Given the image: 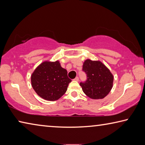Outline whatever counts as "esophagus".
Returning <instances> with one entry per match:
<instances>
[{"label": "esophagus", "mask_w": 145, "mask_h": 145, "mask_svg": "<svg viewBox=\"0 0 145 145\" xmlns=\"http://www.w3.org/2000/svg\"><path fill=\"white\" fill-rule=\"evenodd\" d=\"M73 80H75V81H77V82H78V80H79V78H78V77H75Z\"/></svg>", "instance_id": "34e87169"}]
</instances>
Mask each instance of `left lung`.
Instances as JSON below:
<instances>
[{"label":"left lung","instance_id":"obj_1","mask_svg":"<svg viewBox=\"0 0 145 145\" xmlns=\"http://www.w3.org/2000/svg\"><path fill=\"white\" fill-rule=\"evenodd\" d=\"M82 70L87 74V80L80 82L83 92L92 99H102L109 94L113 85V75L100 61L86 59Z\"/></svg>","mask_w":145,"mask_h":145}]
</instances>
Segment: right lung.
<instances>
[{
	"label": "right lung",
	"instance_id": "obj_1",
	"mask_svg": "<svg viewBox=\"0 0 145 145\" xmlns=\"http://www.w3.org/2000/svg\"><path fill=\"white\" fill-rule=\"evenodd\" d=\"M32 87L41 98L55 101L67 91L72 80L59 61H45L38 65L31 77Z\"/></svg>",
	"mask_w": 145,
	"mask_h": 145
}]
</instances>
